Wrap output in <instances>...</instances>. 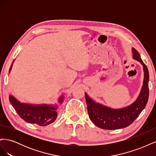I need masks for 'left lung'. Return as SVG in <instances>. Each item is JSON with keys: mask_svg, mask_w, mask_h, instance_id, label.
<instances>
[{"mask_svg": "<svg viewBox=\"0 0 156 156\" xmlns=\"http://www.w3.org/2000/svg\"><path fill=\"white\" fill-rule=\"evenodd\" d=\"M133 58L143 65L144 80L137 99L129 106L122 108H112L94 101L85 92L88 114L90 119L98 127L105 129L124 128L133 123L145 108L149 96V73L138 51L132 48Z\"/></svg>", "mask_w": 156, "mask_h": 156, "instance_id": "1", "label": "left lung"}]
</instances>
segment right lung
Returning <instances> with one entry per match:
<instances>
[{"instance_id": "obj_1", "label": "right lung", "mask_w": 156, "mask_h": 156, "mask_svg": "<svg viewBox=\"0 0 156 156\" xmlns=\"http://www.w3.org/2000/svg\"><path fill=\"white\" fill-rule=\"evenodd\" d=\"M13 63L9 73L11 72ZM9 100L17 114L28 123L36 124L40 126H45L53 123L57 117L56 109L58 107L56 105L27 104V103H21L16 98L11 95L9 97ZM64 97L61 96L58 101L60 103H62Z\"/></svg>"}]
</instances>
